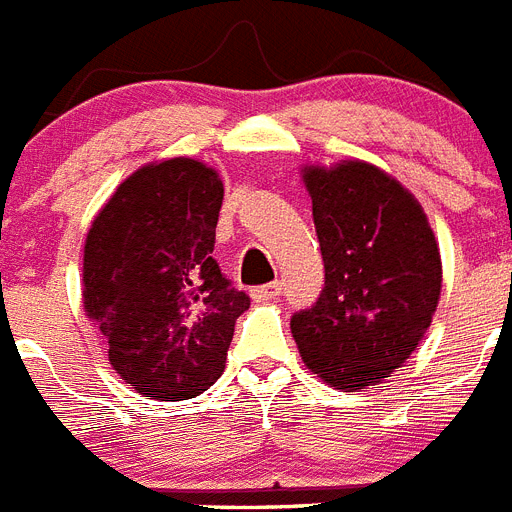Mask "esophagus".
I'll return each instance as SVG.
<instances>
[{"mask_svg":"<svg viewBox=\"0 0 512 512\" xmlns=\"http://www.w3.org/2000/svg\"><path fill=\"white\" fill-rule=\"evenodd\" d=\"M281 291H283V286L278 281L265 283V286L252 288V299H255V301H270V299H275V296H281Z\"/></svg>","mask_w":512,"mask_h":512,"instance_id":"esophagus-1","label":"esophagus"}]
</instances>
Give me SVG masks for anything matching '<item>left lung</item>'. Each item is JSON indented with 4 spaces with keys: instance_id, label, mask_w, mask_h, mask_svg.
Wrapping results in <instances>:
<instances>
[{
    "instance_id": "obj_1",
    "label": "left lung",
    "mask_w": 512,
    "mask_h": 512,
    "mask_svg": "<svg viewBox=\"0 0 512 512\" xmlns=\"http://www.w3.org/2000/svg\"><path fill=\"white\" fill-rule=\"evenodd\" d=\"M324 288L291 317L306 366L337 389L402 366L441 299V252L410 190L366 162L304 167Z\"/></svg>"
}]
</instances>
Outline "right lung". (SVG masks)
<instances>
[{"mask_svg": "<svg viewBox=\"0 0 512 512\" xmlns=\"http://www.w3.org/2000/svg\"><path fill=\"white\" fill-rule=\"evenodd\" d=\"M219 172L188 157L146 164L118 185L84 244V311L110 366L146 397H198L226 366L250 309L213 260Z\"/></svg>", "mask_w": 512, "mask_h": 512, "instance_id": "right-lung-1", "label": "right lung"}]
</instances>
